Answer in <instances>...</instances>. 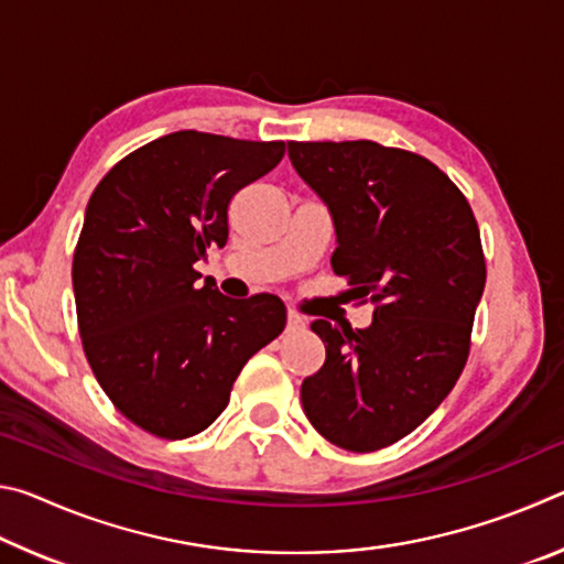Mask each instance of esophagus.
<instances>
[{
	"label": "esophagus",
	"instance_id": "1",
	"mask_svg": "<svg viewBox=\"0 0 564 564\" xmlns=\"http://www.w3.org/2000/svg\"><path fill=\"white\" fill-rule=\"evenodd\" d=\"M285 326H289V330H303V328H305V318L301 316V313L289 311V318H285Z\"/></svg>",
	"mask_w": 564,
	"mask_h": 564
}]
</instances>
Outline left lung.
I'll use <instances>...</instances> for the list:
<instances>
[{
  "label": "left lung",
  "mask_w": 564,
  "mask_h": 564,
  "mask_svg": "<svg viewBox=\"0 0 564 564\" xmlns=\"http://www.w3.org/2000/svg\"><path fill=\"white\" fill-rule=\"evenodd\" d=\"M289 156L333 214V271L376 305L368 328L311 323L326 362L301 403L326 441L373 453L413 433L463 373L488 275L480 228L463 191L413 151L291 141Z\"/></svg>",
  "instance_id": "1"
}]
</instances>
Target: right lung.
Returning <instances> with one entry per match:
<instances>
[{"mask_svg": "<svg viewBox=\"0 0 564 564\" xmlns=\"http://www.w3.org/2000/svg\"><path fill=\"white\" fill-rule=\"evenodd\" d=\"M283 154V141L174 131L94 188L72 263L76 321L104 393L141 431L164 441L206 431L248 358L281 336V299L198 289L194 263L226 246L231 198Z\"/></svg>", "mask_w": 564, "mask_h": 564, "instance_id": "obj_1", "label": "right lung"}]
</instances>
